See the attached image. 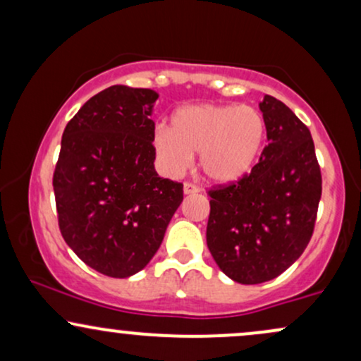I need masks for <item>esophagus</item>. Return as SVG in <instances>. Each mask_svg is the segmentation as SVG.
<instances>
[{"label": "esophagus", "instance_id": "1", "mask_svg": "<svg viewBox=\"0 0 361 361\" xmlns=\"http://www.w3.org/2000/svg\"><path fill=\"white\" fill-rule=\"evenodd\" d=\"M200 192V186L190 183V181H186V183L183 185V193L185 195H193V193H198Z\"/></svg>", "mask_w": 361, "mask_h": 361}]
</instances>
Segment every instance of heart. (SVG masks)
Masks as SVG:
<instances>
[{
    "instance_id": "heart-1",
    "label": "heart",
    "mask_w": 361,
    "mask_h": 361,
    "mask_svg": "<svg viewBox=\"0 0 361 361\" xmlns=\"http://www.w3.org/2000/svg\"><path fill=\"white\" fill-rule=\"evenodd\" d=\"M264 137L267 122L259 110L202 103L178 109L171 130L157 128L154 149L169 175L181 173L192 154H200V169L209 180L233 183L255 166Z\"/></svg>"
}]
</instances>
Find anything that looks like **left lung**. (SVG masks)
Returning a JSON list of instances; mask_svg holds the SVG:
<instances>
[{"mask_svg": "<svg viewBox=\"0 0 361 361\" xmlns=\"http://www.w3.org/2000/svg\"><path fill=\"white\" fill-rule=\"evenodd\" d=\"M268 146L250 175L209 190L207 246L229 279L256 285L281 275L312 238L322 178L307 126L285 103H259Z\"/></svg>", "mask_w": 361, "mask_h": 361, "instance_id": "left-lung-1", "label": "left lung"}]
</instances>
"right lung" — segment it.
<instances>
[{"label": "right lung", "mask_w": 361, "mask_h": 361, "mask_svg": "<svg viewBox=\"0 0 361 361\" xmlns=\"http://www.w3.org/2000/svg\"><path fill=\"white\" fill-rule=\"evenodd\" d=\"M159 94L115 85L81 106L64 128L54 171L57 221L64 241L93 270L127 279L163 243L183 185L154 169Z\"/></svg>", "instance_id": "obj_1"}]
</instances>
